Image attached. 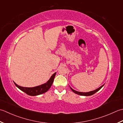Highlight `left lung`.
Wrapping results in <instances>:
<instances>
[{"instance_id":"1","label":"left lung","mask_w":123,"mask_h":123,"mask_svg":"<svg viewBox=\"0 0 123 123\" xmlns=\"http://www.w3.org/2000/svg\"><path fill=\"white\" fill-rule=\"evenodd\" d=\"M104 86V85H102V86H101L100 87H99V88H98L97 89L94 90V91H90V92H78V91H76L75 90H74L73 89L72 87H70V88L71 89V90H72L75 93H76L77 94H79V95H81V96H91V95H93V94H94L95 93H96L97 92H98L99 91V90H100L101 89V87Z\"/></svg>"}]
</instances>
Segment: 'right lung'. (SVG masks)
I'll return each instance as SVG.
<instances>
[{
  "mask_svg": "<svg viewBox=\"0 0 123 123\" xmlns=\"http://www.w3.org/2000/svg\"><path fill=\"white\" fill-rule=\"evenodd\" d=\"M56 73H55L51 76L50 79L46 83L42 84L41 86H35L33 87H22L18 86V85L16 84L15 82L14 83L15 85L18 89L22 90V91L24 92L25 93H26L27 94L29 95V96H37V95L45 93V92H46L48 90L50 89V87H51L52 83H53L54 80L55 75H56Z\"/></svg>",
  "mask_w": 123,
  "mask_h": 123,
  "instance_id": "1",
  "label": "right lung"
}]
</instances>
